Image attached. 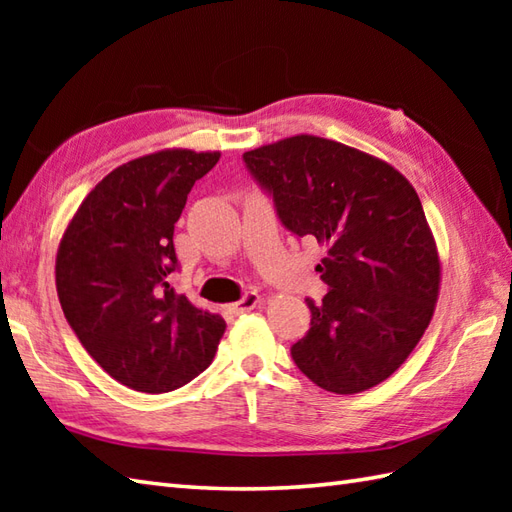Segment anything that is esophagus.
Listing matches in <instances>:
<instances>
[{
	"mask_svg": "<svg viewBox=\"0 0 512 512\" xmlns=\"http://www.w3.org/2000/svg\"><path fill=\"white\" fill-rule=\"evenodd\" d=\"M262 306V297L257 295V292H246V295L239 299L237 303H233L231 306V312L233 314H242V312H250Z\"/></svg>",
	"mask_w": 512,
	"mask_h": 512,
	"instance_id": "1",
	"label": "esophagus"
}]
</instances>
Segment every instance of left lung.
<instances>
[{
	"mask_svg": "<svg viewBox=\"0 0 512 512\" xmlns=\"http://www.w3.org/2000/svg\"><path fill=\"white\" fill-rule=\"evenodd\" d=\"M281 224L325 246L323 303L292 358L314 385L358 394L407 361L436 310L440 257L411 182L389 162L299 134L244 154Z\"/></svg>",
	"mask_w": 512,
	"mask_h": 512,
	"instance_id": "8db88e82",
	"label": "left lung"
}]
</instances>
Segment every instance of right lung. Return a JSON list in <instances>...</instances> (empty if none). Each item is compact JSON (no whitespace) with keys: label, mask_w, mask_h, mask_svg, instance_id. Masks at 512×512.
Listing matches in <instances>:
<instances>
[{"label":"right lung","mask_w":512,"mask_h":512,"mask_svg":"<svg viewBox=\"0 0 512 512\" xmlns=\"http://www.w3.org/2000/svg\"><path fill=\"white\" fill-rule=\"evenodd\" d=\"M220 151L162 149L125 162L81 202L57 250V292L81 345L118 383L147 394L187 385L220 345V314L176 295L173 224Z\"/></svg>","instance_id":"add662e5"}]
</instances>
